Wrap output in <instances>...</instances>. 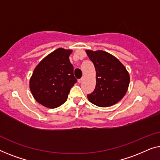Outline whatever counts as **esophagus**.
<instances>
[{
  "instance_id": "1",
  "label": "esophagus",
  "mask_w": 160,
  "mask_h": 160,
  "mask_svg": "<svg viewBox=\"0 0 160 160\" xmlns=\"http://www.w3.org/2000/svg\"><path fill=\"white\" fill-rule=\"evenodd\" d=\"M83 80H84V77H82V78H80V79L78 80V82L79 83H81L83 81Z\"/></svg>"
}]
</instances>
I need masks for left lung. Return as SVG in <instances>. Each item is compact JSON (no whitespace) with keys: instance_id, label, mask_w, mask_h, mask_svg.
<instances>
[{"instance_id":"8db88e82","label":"left lung","mask_w":160,"mask_h":160,"mask_svg":"<svg viewBox=\"0 0 160 160\" xmlns=\"http://www.w3.org/2000/svg\"><path fill=\"white\" fill-rule=\"evenodd\" d=\"M85 51L96 69V88L87 96L89 102L100 107L115 104L127 93L129 73L118 58L109 53L101 50Z\"/></svg>"}]
</instances>
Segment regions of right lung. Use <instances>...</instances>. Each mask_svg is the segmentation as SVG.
<instances>
[{"label": "right lung", "mask_w": 160, "mask_h": 160, "mask_svg": "<svg viewBox=\"0 0 160 160\" xmlns=\"http://www.w3.org/2000/svg\"><path fill=\"white\" fill-rule=\"evenodd\" d=\"M70 49L59 48L40 61L30 80L33 97L40 104L54 109L67 99L71 88L77 82L69 62Z\"/></svg>", "instance_id": "obj_1"}]
</instances>
